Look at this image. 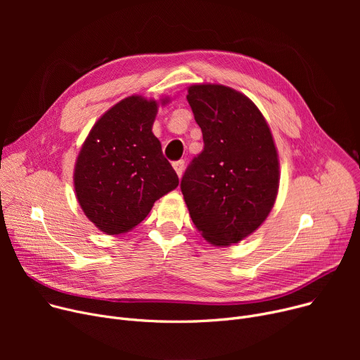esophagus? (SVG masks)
Masks as SVG:
<instances>
[{
	"label": "esophagus",
	"mask_w": 360,
	"mask_h": 360,
	"mask_svg": "<svg viewBox=\"0 0 360 360\" xmlns=\"http://www.w3.org/2000/svg\"><path fill=\"white\" fill-rule=\"evenodd\" d=\"M184 166H185V162H184V160H176V162H174V169H175V172L178 174L179 178H181V175H182V172H184Z\"/></svg>",
	"instance_id": "obj_1"
}]
</instances>
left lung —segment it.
Masks as SVG:
<instances>
[{
  "instance_id": "1",
  "label": "left lung",
  "mask_w": 360,
  "mask_h": 360,
  "mask_svg": "<svg viewBox=\"0 0 360 360\" xmlns=\"http://www.w3.org/2000/svg\"><path fill=\"white\" fill-rule=\"evenodd\" d=\"M204 148L188 165L181 191L201 235L216 247L251 235L271 212L278 159L270 128L242 93L220 84L188 89Z\"/></svg>"
}]
</instances>
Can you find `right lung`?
<instances>
[{"label":"right lung","instance_id":"right-lung-1","mask_svg":"<svg viewBox=\"0 0 360 360\" xmlns=\"http://www.w3.org/2000/svg\"><path fill=\"white\" fill-rule=\"evenodd\" d=\"M156 112L155 101L129 96L94 124L80 150L75 194L84 214L108 235L134 229L179 184L151 132Z\"/></svg>","mask_w":360,"mask_h":360}]
</instances>
